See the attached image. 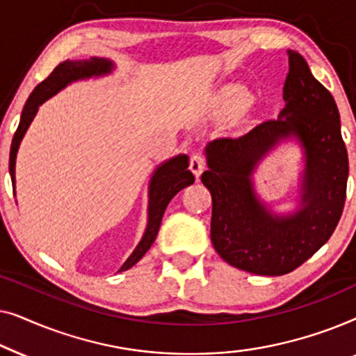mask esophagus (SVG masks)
<instances>
[{
	"label": "esophagus",
	"instance_id": "34e87169",
	"mask_svg": "<svg viewBox=\"0 0 356 356\" xmlns=\"http://www.w3.org/2000/svg\"><path fill=\"white\" fill-rule=\"evenodd\" d=\"M189 170L194 173V177L199 178L202 175L204 170H206V160H204L202 155H193L191 160H189Z\"/></svg>",
	"mask_w": 356,
	"mask_h": 356
}]
</instances>
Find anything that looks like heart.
Returning <instances> with one entry per match:
<instances>
[{"label":"heart","instance_id":"1","mask_svg":"<svg viewBox=\"0 0 356 356\" xmlns=\"http://www.w3.org/2000/svg\"><path fill=\"white\" fill-rule=\"evenodd\" d=\"M254 102V95L252 92L245 86L232 84L227 86L225 89L218 95V106L223 113L236 116L246 111Z\"/></svg>","mask_w":356,"mask_h":356}]
</instances>
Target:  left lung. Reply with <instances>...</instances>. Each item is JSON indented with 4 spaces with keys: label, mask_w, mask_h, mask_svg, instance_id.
<instances>
[{
    "label": "left lung",
    "mask_w": 356,
    "mask_h": 356,
    "mask_svg": "<svg viewBox=\"0 0 356 356\" xmlns=\"http://www.w3.org/2000/svg\"><path fill=\"white\" fill-rule=\"evenodd\" d=\"M289 66L279 118L204 149L212 245L228 264L256 275L289 274L309 259L334 233L347 194L348 155L334 97L298 51H289ZM284 142L300 145L304 170L297 211L277 214L257 194L254 173Z\"/></svg>",
    "instance_id": "1"
}]
</instances>
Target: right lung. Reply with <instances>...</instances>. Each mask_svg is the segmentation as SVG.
I'll use <instances>...</instances> for the list:
<instances>
[{
  "instance_id": "add662e5",
  "label": "right lung",
  "mask_w": 356,
  "mask_h": 356,
  "mask_svg": "<svg viewBox=\"0 0 356 356\" xmlns=\"http://www.w3.org/2000/svg\"><path fill=\"white\" fill-rule=\"evenodd\" d=\"M115 63L106 58H90V60H66L58 65L45 81L40 82L29 97L24 110L21 113L17 131L14 133L11 152H9V175H11L14 196H16V159L17 150L21 145L24 136H26L29 126L35 118L40 105L45 104L48 99L56 95L65 87L72 82L92 79V77H104L115 71ZM189 157L186 154L175 155V157L165 160L154 170L149 181V206H147V225H145L144 235L131 252V256L120 267V270H128L136 262H139L149 248L152 246L157 236L162 217L168 202L181 191L183 188L194 183V175L188 170Z\"/></svg>"
}]
</instances>
